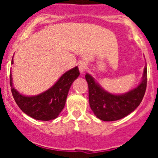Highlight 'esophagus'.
Segmentation results:
<instances>
[{
	"instance_id": "esophagus-1",
	"label": "esophagus",
	"mask_w": 158,
	"mask_h": 158,
	"mask_svg": "<svg viewBox=\"0 0 158 158\" xmlns=\"http://www.w3.org/2000/svg\"><path fill=\"white\" fill-rule=\"evenodd\" d=\"M79 70H80L81 73H84L85 72L86 69H88V66H87V64L85 63V62H81L80 64H79Z\"/></svg>"
}]
</instances>
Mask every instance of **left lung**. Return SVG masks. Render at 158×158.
<instances>
[{
	"label": "left lung",
	"mask_w": 158,
	"mask_h": 158,
	"mask_svg": "<svg viewBox=\"0 0 158 158\" xmlns=\"http://www.w3.org/2000/svg\"><path fill=\"white\" fill-rule=\"evenodd\" d=\"M89 85V105L96 117L103 121H115L131 114L139 107L146 89L147 69L144 68L141 83L124 94H111L105 91L94 78L86 73Z\"/></svg>",
	"instance_id": "left-lung-1"
}]
</instances>
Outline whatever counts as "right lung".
<instances>
[{"mask_svg":"<svg viewBox=\"0 0 158 158\" xmlns=\"http://www.w3.org/2000/svg\"><path fill=\"white\" fill-rule=\"evenodd\" d=\"M12 64H13L12 58ZM80 75L76 66L65 72L54 85L37 96H23L13 87L10 72V86L13 98L19 107L31 118L42 121L54 119L65 107L67 95L73 82Z\"/></svg>","mask_w":158,"mask_h":158,"instance_id":"1","label":"right lung"}]
</instances>
